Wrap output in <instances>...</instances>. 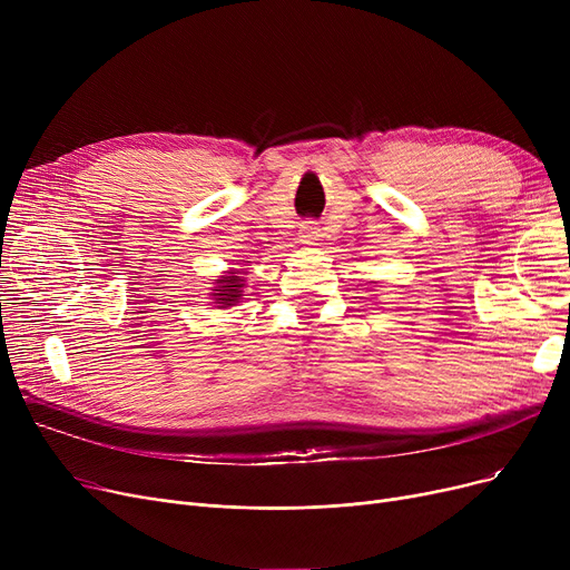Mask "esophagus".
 Masks as SVG:
<instances>
[{
	"label": "esophagus",
	"instance_id": "34e87169",
	"mask_svg": "<svg viewBox=\"0 0 570 570\" xmlns=\"http://www.w3.org/2000/svg\"><path fill=\"white\" fill-rule=\"evenodd\" d=\"M318 237H321L318 224H316V222H305V224H303V230H301V239H303V243L314 245Z\"/></svg>",
	"mask_w": 570,
	"mask_h": 570
}]
</instances>
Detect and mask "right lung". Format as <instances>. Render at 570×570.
Instances as JSON below:
<instances>
[{
    "instance_id": "obj_1",
    "label": "right lung",
    "mask_w": 570,
    "mask_h": 570,
    "mask_svg": "<svg viewBox=\"0 0 570 570\" xmlns=\"http://www.w3.org/2000/svg\"><path fill=\"white\" fill-rule=\"evenodd\" d=\"M222 286L219 288H215L217 293V301L222 303V305H226V307H230L233 303H237V297H239V293H243V291H239V288H243L245 284H243V279H239V277H224V279H217Z\"/></svg>"
}]
</instances>
